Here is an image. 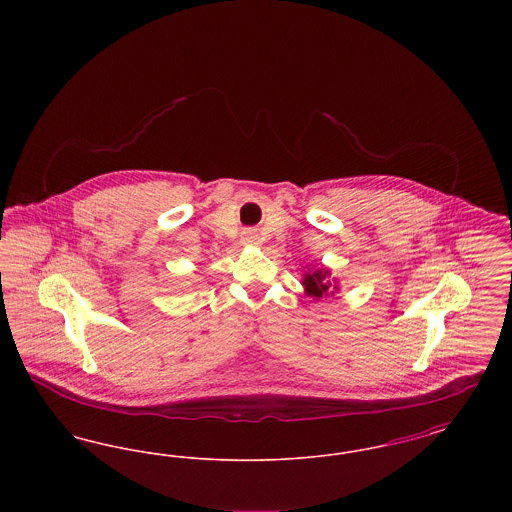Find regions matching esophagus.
Segmentation results:
<instances>
[{"label":"esophagus","mask_w":512,"mask_h":512,"mask_svg":"<svg viewBox=\"0 0 512 512\" xmlns=\"http://www.w3.org/2000/svg\"><path fill=\"white\" fill-rule=\"evenodd\" d=\"M242 242L245 245H257L259 244V234L255 230H245Z\"/></svg>","instance_id":"esophagus-1"}]
</instances>
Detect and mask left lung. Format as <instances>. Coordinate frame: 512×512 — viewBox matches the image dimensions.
I'll return each instance as SVG.
<instances>
[{"label":"left lung","mask_w":512,"mask_h":512,"mask_svg":"<svg viewBox=\"0 0 512 512\" xmlns=\"http://www.w3.org/2000/svg\"><path fill=\"white\" fill-rule=\"evenodd\" d=\"M301 284L305 286L307 295L317 297V299H320L322 295H332V293L338 292V286L332 284L330 270H326V268H317V270L305 272Z\"/></svg>","instance_id":"8db88e82"}]
</instances>
